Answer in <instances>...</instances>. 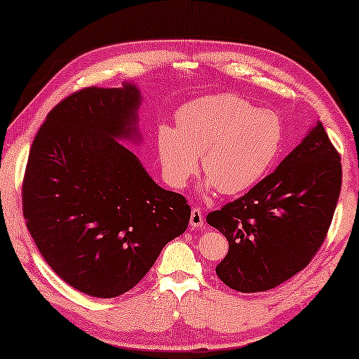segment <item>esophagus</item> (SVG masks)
I'll return each mask as SVG.
<instances>
[{"label": "esophagus", "mask_w": 359, "mask_h": 359, "mask_svg": "<svg viewBox=\"0 0 359 359\" xmlns=\"http://www.w3.org/2000/svg\"><path fill=\"white\" fill-rule=\"evenodd\" d=\"M191 226L196 229V227H202L203 226V213L198 208H194L191 211Z\"/></svg>", "instance_id": "obj_1"}]
</instances>
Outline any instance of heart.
I'll return each mask as SVG.
<instances>
[{
	"mask_svg": "<svg viewBox=\"0 0 359 359\" xmlns=\"http://www.w3.org/2000/svg\"><path fill=\"white\" fill-rule=\"evenodd\" d=\"M176 128L156 132L163 178L184 187L198 170L208 175L203 189L233 196L259 181L283 143L280 117L232 93H216L184 104L175 116Z\"/></svg>",
	"mask_w": 359,
	"mask_h": 359,
	"instance_id": "b5f03b06",
	"label": "heart"
}]
</instances>
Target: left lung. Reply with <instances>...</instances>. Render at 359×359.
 I'll list each match as a JSON object with an SVG mask.
<instances>
[{"mask_svg":"<svg viewBox=\"0 0 359 359\" xmlns=\"http://www.w3.org/2000/svg\"><path fill=\"white\" fill-rule=\"evenodd\" d=\"M342 186L337 149L318 122L275 172L207 222L229 242L216 275L240 292L285 283L309 266L331 226Z\"/></svg>","mask_w":359,"mask_h":359,"instance_id":"left-lung-1","label":"left lung"}]
</instances>
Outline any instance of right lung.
<instances>
[{"label": "right lung", "mask_w": 359, "mask_h": 359, "mask_svg": "<svg viewBox=\"0 0 359 359\" xmlns=\"http://www.w3.org/2000/svg\"><path fill=\"white\" fill-rule=\"evenodd\" d=\"M140 103L132 82L74 92L47 114L28 156V231L50 269L87 296L132 290L189 224L186 198L156 184L117 141L138 135Z\"/></svg>", "instance_id": "add662e5"}]
</instances>
